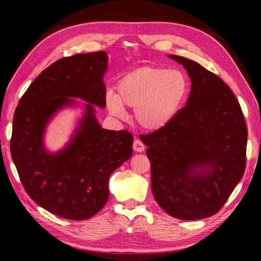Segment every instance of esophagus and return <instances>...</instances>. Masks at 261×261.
I'll use <instances>...</instances> for the list:
<instances>
[{"instance_id": "esophagus-1", "label": "esophagus", "mask_w": 261, "mask_h": 261, "mask_svg": "<svg viewBox=\"0 0 261 261\" xmlns=\"http://www.w3.org/2000/svg\"><path fill=\"white\" fill-rule=\"evenodd\" d=\"M134 149L136 152H138V153H140V152H144V149H145V145L141 143V141L139 140V139H136L135 141H134Z\"/></svg>"}]
</instances>
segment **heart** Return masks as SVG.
Returning <instances> with one entry per match:
<instances>
[{"label": "heart", "mask_w": 261, "mask_h": 261, "mask_svg": "<svg viewBox=\"0 0 261 261\" xmlns=\"http://www.w3.org/2000/svg\"><path fill=\"white\" fill-rule=\"evenodd\" d=\"M117 94L106 96L114 116L124 117L123 106L135 108V120L145 130L160 131L171 124L190 92V81L178 69L144 67L125 74Z\"/></svg>", "instance_id": "1"}]
</instances>
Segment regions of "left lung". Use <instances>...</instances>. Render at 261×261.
Wrapping results in <instances>:
<instances>
[{
	"label": "left lung",
	"mask_w": 261,
	"mask_h": 261,
	"mask_svg": "<svg viewBox=\"0 0 261 261\" xmlns=\"http://www.w3.org/2000/svg\"><path fill=\"white\" fill-rule=\"evenodd\" d=\"M191 81L187 106L165 129L141 136L151 161L154 199L179 220L214 215L245 170L247 129L235 94L213 72L185 57Z\"/></svg>",
	"instance_id": "obj_1"
}]
</instances>
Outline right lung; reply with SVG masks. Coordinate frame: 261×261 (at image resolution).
<instances>
[{
	"label": "right lung",
	"instance_id": "obj_1",
	"mask_svg": "<svg viewBox=\"0 0 261 261\" xmlns=\"http://www.w3.org/2000/svg\"><path fill=\"white\" fill-rule=\"evenodd\" d=\"M107 68L106 51L56 61L31 84L14 115L10 151L21 184L39 206L63 219L98 213L109 198L110 175L132 155L130 132L106 130L95 116V106L106 107ZM74 107L83 112L68 143L50 152L47 124L62 109Z\"/></svg>",
	"mask_w": 261,
	"mask_h": 261
}]
</instances>
